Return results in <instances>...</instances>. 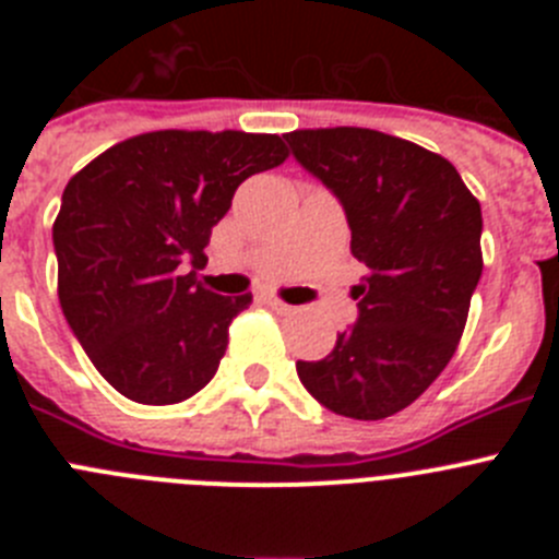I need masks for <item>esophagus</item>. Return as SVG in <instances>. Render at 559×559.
Masks as SVG:
<instances>
[{"label": "esophagus", "instance_id": "esophagus-1", "mask_svg": "<svg viewBox=\"0 0 559 559\" xmlns=\"http://www.w3.org/2000/svg\"><path fill=\"white\" fill-rule=\"evenodd\" d=\"M265 305H269L271 310H276V313H294V305H288V302H283V299H280V296H265L263 299Z\"/></svg>", "mask_w": 559, "mask_h": 559}]
</instances>
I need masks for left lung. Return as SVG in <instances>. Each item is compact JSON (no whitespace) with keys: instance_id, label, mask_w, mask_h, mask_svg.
<instances>
[{"instance_id":"obj_1","label":"left lung","mask_w":559,"mask_h":559,"mask_svg":"<svg viewBox=\"0 0 559 559\" xmlns=\"http://www.w3.org/2000/svg\"><path fill=\"white\" fill-rule=\"evenodd\" d=\"M305 170L338 195L367 276L358 322L322 360H299L302 386L324 408L386 419L412 406L448 367L481 276V204L456 167L372 128L285 133Z\"/></svg>"}]
</instances>
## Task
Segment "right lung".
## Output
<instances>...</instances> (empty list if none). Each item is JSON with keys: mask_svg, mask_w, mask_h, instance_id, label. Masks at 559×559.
Returning <instances> with one entry per match:
<instances>
[{"mask_svg": "<svg viewBox=\"0 0 559 559\" xmlns=\"http://www.w3.org/2000/svg\"><path fill=\"white\" fill-rule=\"evenodd\" d=\"M288 159L276 133L151 131L69 179L52 224L58 299L97 372L122 397L173 406L206 386L251 294L199 283L212 226L249 176Z\"/></svg>", "mask_w": 559, "mask_h": 559, "instance_id": "1", "label": "right lung"}]
</instances>
